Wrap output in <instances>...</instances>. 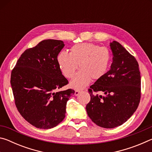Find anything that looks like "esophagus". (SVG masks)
<instances>
[{"instance_id": "esophagus-1", "label": "esophagus", "mask_w": 152, "mask_h": 152, "mask_svg": "<svg viewBox=\"0 0 152 152\" xmlns=\"http://www.w3.org/2000/svg\"><path fill=\"white\" fill-rule=\"evenodd\" d=\"M82 91H80V90H76L75 91V93H74V94H75V96H78V95L80 94V92H81Z\"/></svg>"}]
</instances>
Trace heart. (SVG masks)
<instances>
[{"label":"heart","mask_w":152,"mask_h":152,"mask_svg":"<svg viewBox=\"0 0 152 152\" xmlns=\"http://www.w3.org/2000/svg\"><path fill=\"white\" fill-rule=\"evenodd\" d=\"M110 56L104 47H99L91 43H82L73 45L70 53L61 51L57 57V61L61 72L70 78L79 68H80L70 82V86L82 88L91 82L92 78H102L109 68Z\"/></svg>","instance_id":"1"}]
</instances>
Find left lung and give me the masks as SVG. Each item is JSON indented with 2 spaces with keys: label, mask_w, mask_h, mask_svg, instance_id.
Returning <instances> with one entry per match:
<instances>
[{
  "label": "left lung",
  "mask_w": 152,
  "mask_h": 152,
  "mask_svg": "<svg viewBox=\"0 0 152 152\" xmlns=\"http://www.w3.org/2000/svg\"><path fill=\"white\" fill-rule=\"evenodd\" d=\"M113 58L110 69L88 89L91 101L86 109L90 119L101 127L121 125L137 109L141 98L139 64L119 42L110 43ZM103 91L104 96L95 93Z\"/></svg>",
  "instance_id": "8db88e82"
}]
</instances>
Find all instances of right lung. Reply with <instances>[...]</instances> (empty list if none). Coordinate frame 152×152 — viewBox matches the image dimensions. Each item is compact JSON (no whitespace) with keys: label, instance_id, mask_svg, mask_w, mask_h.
I'll list each match as a JSON object with an SVG mask.
<instances>
[{"label":"right lung","instance_id":"right-lung-1","mask_svg":"<svg viewBox=\"0 0 152 152\" xmlns=\"http://www.w3.org/2000/svg\"><path fill=\"white\" fill-rule=\"evenodd\" d=\"M64 46L61 40H43L25 50L11 72L18 111L37 128L48 129L62 121L67 101L75 93L72 89L56 92L68 84L57 61Z\"/></svg>","mask_w":152,"mask_h":152}]
</instances>
